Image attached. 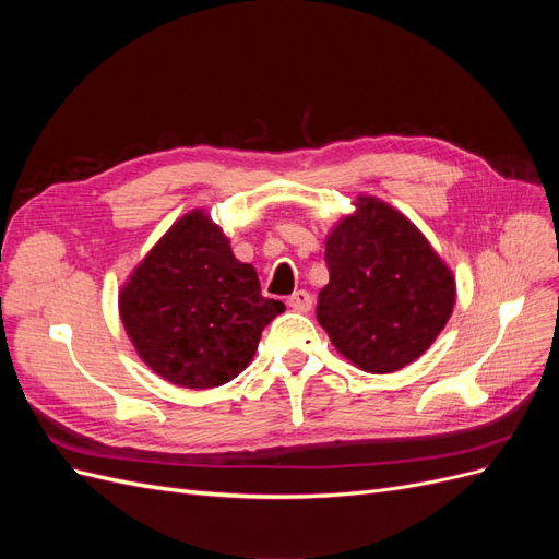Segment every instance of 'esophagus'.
<instances>
[{
	"mask_svg": "<svg viewBox=\"0 0 559 559\" xmlns=\"http://www.w3.org/2000/svg\"><path fill=\"white\" fill-rule=\"evenodd\" d=\"M286 302H289V308H294L296 312H310L312 310V294L300 289V292H294Z\"/></svg>",
	"mask_w": 559,
	"mask_h": 559,
	"instance_id": "1",
	"label": "esophagus"
}]
</instances>
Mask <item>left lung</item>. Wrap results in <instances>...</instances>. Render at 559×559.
<instances>
[{"label":"left lung","mask_w":559,"mask_h":559,"mask_svg":"<svg viewBox=\"0 0 559 559\" xmlns=\"http://www.w3.org/2000/svg\"><path fill=\"white\" fill-rule=\"evenodd\" d=\"M326 238L329 284L317 319L366 373H394L425 354L454 308V277L399 210L359 195Z\"/></svg>","instance_id":"1"}]
</instances>
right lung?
<instances>
[{
	"mask_svg": "<svg viewBox=\"0 0 559 559\" xmlns=\"http://www.w3.org/2000/svg\"><path fill=\"white\" fill-rule=\"evenodd\" d=\"M118 312L154 373L210 389L242 373L284 306L261 296L257 270L235 259L224 230L193 210L132 270Z\"/></svg>",
	"mask_w": 559,
	"mask_h": 559,
	"instance_id": "right-lung-1",
	"label": "right lung"
}]
</instances>
